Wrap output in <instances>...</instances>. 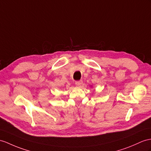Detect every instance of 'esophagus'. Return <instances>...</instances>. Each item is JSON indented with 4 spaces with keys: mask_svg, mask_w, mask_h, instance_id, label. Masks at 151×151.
I'll use <instances>...</instances> for the list:
<instances>
[{
    "mask_svg": "<svg viewBox=\"0 0 151 151\" xmlns=\"http://www.w3.org/2000/svg\"><path fill=\"white\" fill-rule=\"evenodd\" d=\"M82 83H83V81L81 80H80V81H76L75 84L77 86H80L82 84Z\"/></svg>",
    "mask_w": 151,
    "mask_h": 151,
    "instance_id": "obj_1",
    "label": "esophagus"
}]
</instances>
